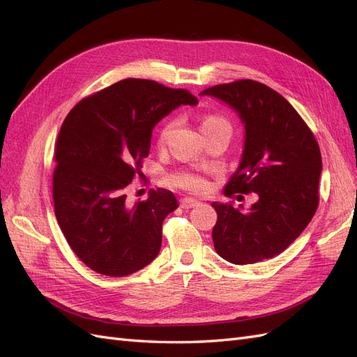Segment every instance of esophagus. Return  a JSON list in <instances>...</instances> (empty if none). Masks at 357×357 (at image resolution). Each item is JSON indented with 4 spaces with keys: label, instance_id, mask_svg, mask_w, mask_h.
Here are the masks:
<instances>
[{
    "label": "esophagus",
    "instance_id": "esophagus-1",
    "mask_svg": "<svg viewBox=\"0 0 357 357\" xmlns=\"http://www.w3.org/2000/svg\"><path fill=\"white\" fill-rule=\"evenodd\" d=\"M198 204H199V201H198V199H193V198H183V199H180L181 208H185V210L197 207Z\"/></svg>",
    "mask_w": 357,
    "mask_h": 357
}]
</instances>
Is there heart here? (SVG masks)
I'll use <instances>...</instances> for the list:
<instances>
[{
	"label": "heart",
	"mask_w": 357,
	"mask_h": 357,
	"mask_svg": "<svg viewBox=\"0 0 357 357\" xmlns=\"http://www.w3.org/2000/svg\"><path fill=\"white\" fill-rule=\"evenodd\" d=\"M220 125H229V123L226 122L225 119L220 117V116H214V114L205 116L202 119V122H201V131L204 132V131H207V129L220 126ZM172 126H174V123L169 122L164 128V131H162V134H160V142H164V139L167 138V135L171 132ZM169 181L172 183V185L185 188V189H189V190H193V192H204V190L208 189V183L204 177H201L198 174H192V172H185V171L177 172V174H172L169 177Z\"/></svg>",
	"instance_id": "b5f03b06"
}]
</instances>
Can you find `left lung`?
<instances>
[{"instance_id":"obj_1","label":"left lung","mask_w":357,"mask_h":357,"mask_svg":"<svg viewBox=\"0 0 357 357\" xmlns=\"http://www.w3.org/2000/svg\"><path fill=\"white\" fill-rule=\"evenodd\" d=\"M229 105L244 125L240 165L223 193L253 192L244 211L213 202L215 252L234 265L273 259L294 243L319 205L321 155L314 135L286 98L255 80L218 84L201 92Z\"/></svg>"}]
</instances>
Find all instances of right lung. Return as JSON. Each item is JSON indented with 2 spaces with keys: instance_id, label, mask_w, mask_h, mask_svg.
Here are the masks:
<instances>
[{
  "instance_id": "add662e5",
  "label": "right lung",
  "mask_w": 357,
  "mask_h": 357,
  "mask_svg": "<svg viewBox=\"0 0 357 357\" xmlns=\"http://www.w3.org/2000/svg\"><path fill=\"white\" fill-rule=\"evenodd\" d=\"M197 104L186 89L125 79L80 101L63 121L55 149V215L73 252L93 271L123 277L158 256L162 223L178 207L174 193L159 188L129 205L125 189L142 176L156 123L180 105Z\"/></svg>"
}]
</instances>
